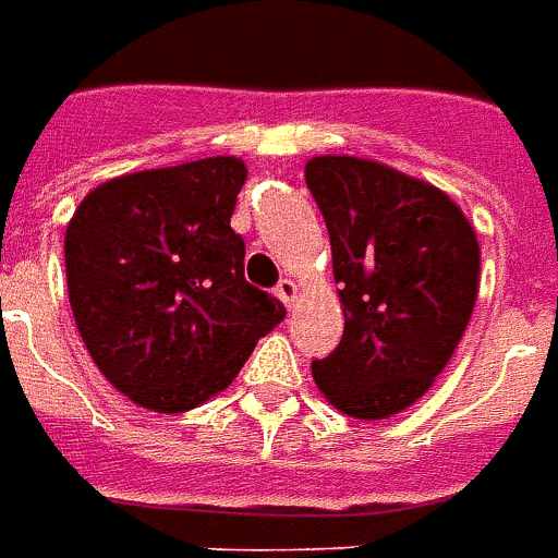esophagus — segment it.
<instances>
[{
    "mask_svg": "<svg viewBox=\"0 0 558 558\" xmlns=\"http://www.w3.org/2000/svg\"><path fill=\"white\" fill-rule=\"evenodd\" d=\"M276 298L282 300L288 310H291V306L298 303V286H294V279H282V282L276 286Z\"/></svg>",
    "mask_w": 558,
    "mask_h": 558,
    "instance_id": "obj_1",
    "label": "esophagus"
}]
</instances>
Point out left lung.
Segmentation results:
<instances>
[{
    "label": "left lung",
    "instance_id": "8db88e82",
    "mask_svg": "<svg viewBox=\"0 0 558 558\" xmlns=\"http://www.w3.org/2000/svg\"><path fill=\"white\" fill-rule=\"evenodd\" d=\"M306 185L345 315L312 378L339 412L385 421L424 397L460 345L477 300V236L441 189L378 161L315 156Z\"/></svg>",
    "mask_w": 558,
    "mask_h": 558
}]
</instances>
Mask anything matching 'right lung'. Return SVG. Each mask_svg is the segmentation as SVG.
<instances>
[{
  "mask_svg": "<svg viewBox=\"0 0 558 558\" xmlns=\"http://www.w3.org/2000/svg\"><path fill=\"white\" fill-rule=\"evenodd\" d=\"M243 183L234 156L185 161L108 180L71 216L65 276L83 345L144 409L216 397L286 318L243 276L246 243L231 228Z\"/></svg>",
  "mask_w": 558,
  "mask_h": 558,
  "instance_id": "add662e5",
  "label": "right lung"
}]
</instances>
